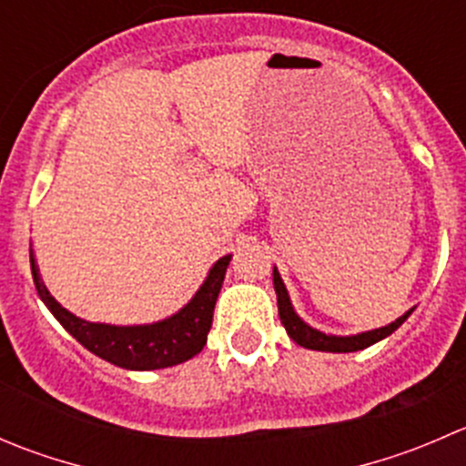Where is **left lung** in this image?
I'll list each match as a JSON object with an SVG mask.
<instances>
[{"instance_id":"1","label":"left lung","mask_w":466,"mask_h":466,"mask_svg":"<svg viewBox=\"0 0 466 466\" xmlns=\"http://www.w3.org/2000/svg\"><path fill=\"white\" fill-rule=\"evenodd\" d=\"M273 284H275V293H278V311H279V320H282L284 329H287L289 337H291L298 346L309 348V350H323V353H355V350H362V348H369L371 343L390 337V334L394 332V329H399L400 325H403V320L412 314V309H410L408 314L396 319L394 323L385 325V328L380 329H371V332L355 334V337H332V334H323L319 332V329L309 328V325L302 323V320L298 319L278 270H273Z\"/></svg>"}]
</instances>
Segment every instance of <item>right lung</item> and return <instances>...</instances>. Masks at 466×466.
Segmentation results:
<instances>
[{"mask_svg": "<svg viewBox=\"0 0 466 466\" xmlns=\"http://www.w3.org/2000/svg\"><path fill=\"white\" fill-rule=\"evenodd\" d=\"M31 273H34L35 291L40 300L49 307L58 323L76 339L84 348L97 358L116 364V367L132 369V371H150V369H166L191 360L202 350L207 343L211 320H214L216 298L223 287L225 270H228L232 255L223 257L214 264L207 275L200 291L193 300L170 319L159 320L152 325H132V328H118V325L88 323L76 319L67 309H63L49 291L45 289L38 275V266L31 252Z\"/></svg>", "mask_w": 466, "mask_h": 466, "instance_id": "1", "label": "right lung"}]
</instances>
